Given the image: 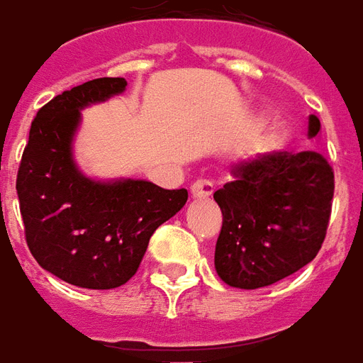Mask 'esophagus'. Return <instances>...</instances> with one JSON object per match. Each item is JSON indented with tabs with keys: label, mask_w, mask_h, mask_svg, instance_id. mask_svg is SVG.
Segmentation results:
<instances>
[{
	"label": "esophagus",
	"mask_w": 363,
	"mask_h": 363,
	"mask_svg": "<svg viewBox=\"0 0 363 363\" xmlns=\"http://www.w3.org/2000/svg\"><path fill=\"white\" fill-rule=\"evenodd\" d=\"M214 191V185L208 179H197L191 185V197L193 199H208Z\"/></svg>",
	"instance_id": "34e87169"
}]
</instances>
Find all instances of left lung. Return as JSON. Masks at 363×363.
<instances>
[{
    "instance_id": "left-lung-1",
    "label": "left lung",
    "mask_w": 363,
    "mask_h": 363,
    "mask_svg": "<svg viewBox=\"0 0 363 363\" xmlns=\"http://www.w3.org/2000/svg\"><path fill=\"white\" fill-rule=\"evenodd\" d=\"M310 114L308 138L320 133ZM214 193L222 211L214 266L223 283L260 289L312 262L325 239L335 176L320 151L268 152L239 160Z\"/></svg>"
}]
</instances>
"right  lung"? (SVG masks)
Segmentation results:
<instances>
[{
	"instance_id": "right-lung-1",
	"label": "right lung",
	"mask_w": 363,
	"mask_h": 363,
	"mask_svg": "<svg viewBox=\"0 0 363 363\" xmlns=\"http://www.w3.org/2000/svg\"><path fill=\"white\" fill-rule=\"evenodd\" d=\"M124 78H97L38 111L16 174L26 243L36 262L84 289H116L138 272L149 239L187 201V189L145 179L97 182L72 157L80 111L122 94Z\"/></svg>"
}]
</instances>
